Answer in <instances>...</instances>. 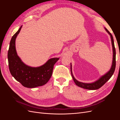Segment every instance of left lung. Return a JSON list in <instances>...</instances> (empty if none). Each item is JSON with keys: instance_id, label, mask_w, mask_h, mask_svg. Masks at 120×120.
<instances>
[{"instance_id": "obj_1", "label": "left lung", "mask_w": 120, "mask_h": 120, "mask_svg": "<svg viewBox=\"0 0 120 120\" xmlns=\"http://www.w3.org/2000/svg\"><path fill=\"white\" fill-rule=\"evenodd\" d=\"M105 30H106V31L108 32V34L110 35L112 48V54H112V66L111 67L110 70L107 73H106L105 75L101 76V78H100L96 81L91 83H85V82H79L75 78L73 74H72V67H71L72 65H71V72L72 78L74 79V81L76 85L83 89L90 90H95L100 89L101 87L105 83L111 78V77L112 75H113L114 72L115 71V68H116V49H115V45H114V39L112 34L108 31L107 29L105 27Z\"/></svg>"}]
</instances>
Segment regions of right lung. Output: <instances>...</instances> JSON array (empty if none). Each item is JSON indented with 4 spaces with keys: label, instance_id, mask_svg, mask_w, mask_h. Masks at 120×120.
Masks as SVG:
<instances>
[{
    "label": "right lung",
    "instance_id": "obj_1",
    "mask_svg": "<svg viewBox=\"0 0 120 120\" xmlns=\"http://www.w3.org/2000/svg\"><path fill=\"white\" fill-rule=\"evenodd\" d=\"M22 26L12 37L8 51V61L11 74L24 87L34 88L45 85L51 78L53 66L59 57L52 58L42 66L32 67L25 64L17 55L15 40Z\"/></svg>",
    "mask_w": 120,
    "mask_h": 120
}]
</instances>
